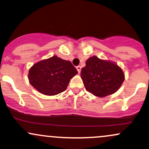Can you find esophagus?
I'll list each match as a JSON object with an SVG mask.
<instances>
[{"label":"esophagus","mask_w":149,"mask_h":149,"mask_svg":"<svg viewBox=\"0 0 149 149\" xmlns=\"http://www.w3.org/2000/svg\"><path fill=\"white\" fill-rule=\"evenodd\" d=\"M76 69H77V71L78 72V73H81V66H76Z\"/></svg>","instance_id":"34e87169"}]
</instances>
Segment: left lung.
<instances>
[{
    "instance_id": "obj_1",
    "label": "left lung",
    "mask_w": 149,
    "mask_h": 149,
    "mask_svg": "<svg viewBox=\"0 0 149 149\" xmlns=\"http://www.w3.org/2000/svg\"><path fill=\"white\" fill-rule=\"evenodd\" d=\"M81 76L86 91L103 97L117 92L125 81L122 68L114 62L93 56L86 62Z\"/></svg>"
}]
</instances>
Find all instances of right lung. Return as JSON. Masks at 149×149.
<instances>
[{
  "label": "right lung",
  "instance_id": "right-lung-1",
  "mask_svg": "<svg viewBox=\"0 0 149 149\" xmlns=\"http://www.w3.org/2000/svg\"><path fill=\"white\" fill-rule=\"evenodd\" d=\"M78 73L71 62L54 56L40 61L29 70V82L46 95H55L66 91L70 80Z\"/></svg>",
  "mask_w": 149,
  "mask_h": 149
}]
</instances>
